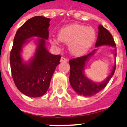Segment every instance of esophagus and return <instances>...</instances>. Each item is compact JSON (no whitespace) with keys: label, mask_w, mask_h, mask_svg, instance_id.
Returning <instances> with one entry per match:
<instances>
[{"label":"esophagus","mask_w":127,"mask_h":127,"mask_svg":"<svg viewBox=\"0 0 127 127\" xmlns=\"http://www.w3.org/2000/svg\"><path fill=\"white\" fill-rule=\"evenodd\" d=\"M67 61H68V59L64 58V57H62L61 58V62H67Z\"/></svg>","instance_id":"1"}]
</instances>
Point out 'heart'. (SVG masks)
Wrapping results in <instances>:
<instances>
[{"mask_svg":"<svg viewBox=\"0 0 127 127\" xmlns=\"http://www.w3.org/2000/svg\"><path fill=\"white\" fill-rule=\"evenodd\" d=\"M58 38L59 39H51V44L58 45L60 41L68 44L70 53L80 56L85 54L92 46L95 40L96 33L91 27L72 24L62 28L59 32Z\"/></svg>","mask_w":127,"mask_h":127,"instance_id":"1","label":"heart"}]
</instances>
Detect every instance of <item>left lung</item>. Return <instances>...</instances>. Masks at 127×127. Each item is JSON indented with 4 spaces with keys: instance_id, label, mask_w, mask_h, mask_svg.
<instances>
[{
    "instance_id": "obj_1",
    "label": "left lung",
    "mask_w": 127,
    "mask_h": 127,
    "mask_svg": "<svg viewBox=\"0 0 127 127\" xmlns=\"http://www.w3.org/2000/svg\"><path fill=\"white\" fill-rule=\"evenodd\" d=\"M101 46H110L115 47L116 45L111 33L102 25H100L98 26V33L95 47H99ZM95 52V49L87 55L72 59L69 61L70 67L69 78L70 83L73 89L80 95L91 96L100 92L106 86L115 72L116 64L114 65L110 76L104 81L100 83L93 82L87 78L84 74L85 63ZM114 55L115 57L117 55L116 49L114 51Z\"/></svg>"
}]
</instances>
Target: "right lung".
<instances>
[{
    "label": "right lung",
    "instance_id": "right-lung-1",
    "mask_svg": "<svg viewBox=\"0 0 127 127\" xmlns=\"http://www.w3.org/2000/svg\"><path fill=\"white\" fill-rule=\"evenodd\" d=\"M49 18L35 16L19 28L15 34L10 61L12 78L19 91L30 97H39L47 92L51 77L60 63L61 55L51 54L46 47L49 38ZM40 37L35 56L28 64L20 57L23 45L31 37Z\"/></svg>",
    "mask_w": 127,
    "mask_h": 127
}]
</instances>
